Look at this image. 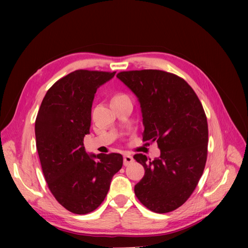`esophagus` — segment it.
I'll return each instance as SVG.
<instances>
[{
  "instance_id": "1",
  "label": "esophagus",
  "mask_w": 248,
  "mask_h": 248,
  "mask_svg": "<svg viewBox=\"0 0 248 248\" xmlns=\"http://www.w3.org/2000/svg\"><path fill=\"white\" fill-rule=\"evenodd\" d=\"M123 160H124V166L127 167L133 162V157L130 154H124Z\"/></svg>"
}]
</instances>
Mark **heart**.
Instances as JSON below:
<instances>
[{"mask_svg":"<svg viewBox=\"0 0 248 248\" xmlns=\"http://www.w3.org/2000/svg\"><path fill=\"white\" fill-rule=\"evenodd\" d=\"M119 96H123V95H117V96H115V97H119Z\"/></svg>","mask_w":248,"mask_h":248,"instance_id":"obj_1","label":"heart"}]
</instances>
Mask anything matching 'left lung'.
Instances as JSON below:
<instances>
[{
  "instance_id": "obj_1",
  "label": "left lung",
  "mask_w": 248,
  "mask_h": 248,
  "mask_svg": "<svg viewBox=\"0 0 248 248\" xmlns=\"http://www.w3.org/2000/svg\"><path fill=\"white\" fill-rule=\"evenodd\" d=\"M138 97L142 116V140L157 142L154 160L136 154L145 169L134 186L142 205L155 213L174 211L188 200L205 169L208 123L204 108L187 82L161 70H133L117 74Z\"/></svg>"
}]
</instances>
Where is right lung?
I'll return each mask as SVG.
<instances>
[{
	"label": "right lung",
	"mask_w": 248,
	"mask_h": 248,
	"mask_svg": "<svg viewBox=\"0 0 248 248\" xmlns=\"http://www.w3.org/2000/svg\"><path fill=\"white\" fill-rule=\"evenodd\" d=\"M115 74L69 73L46 92L36 118V147L44 178L56 200L72 213L87 214L98 208L122 168L121 154H88L84 147L95 93Z\"/></svg>",
	"instance_id": "obj_1"
}]
</instances>
